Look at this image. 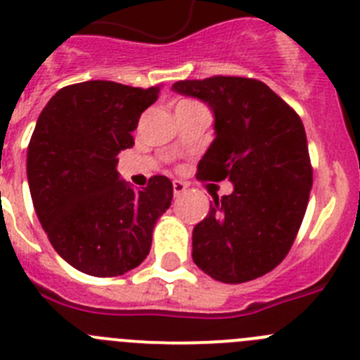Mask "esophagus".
<instances>
[{
  "label": "esophagus",
  "mask_w": 360,
  "mask_h": 360,
  "mask_svg": "<svg viewBox=\"0 0 360 360\" xmlns=\"http://www.w3.org/2000/svg\"><path fill=\"white\" fill-rule=\"evenodd\" d=\"M186 191H187L186 184L180 182V180H174V182H173V195L174 196H182Z\"/></svg>",
  "instance_id": "esophagus-1"
}]
</instances>
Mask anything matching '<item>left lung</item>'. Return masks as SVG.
<instances>
[{
	"label": "left lung",
	"instance_id": "1",
	"mask_svg": "<svg viewBox=\"0 0 360 360\" xmlns=\"http://www.w3.org/2000/svg\"><path fill=\"white\" fill-rule=\"evenodd\" d=\"M173 91L195 97L214 115V141L198 178H227L232 193L214 196L193 229V262L221 283L262 278L295 240L311 189L304 126L294 110L256 79L178 81Z\"/></svg>",
	"mask_w": 360,
	"mask_h": 360
}]
</instances>
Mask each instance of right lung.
<instances>
[{
    "mask_svg": "<svg viewBox=\"0 0 360 360\" xmlns=\"http://www.w3.org/2000/svg\"><path fill=\"white\" fill-rule=\"evenodd\" d=\"M157 98L158 88L86 81L61 88L37 119L27 155L34 209L56 252L84 274L113 278L141 265L169 209V178L133 189L115 169Z\"/></svg>",
    "mask_w": 360,
    "mask_h": 360,
    "instance_id": "obj_1",
    "label": "right lung"
}]
</instances>
